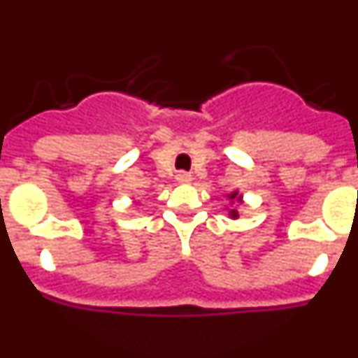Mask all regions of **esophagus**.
Masks as SVG:
<instances>
[{
    "mask_svg": "<svg viewBox=\"0 0 358 358\" xmlns=\"http://www.w3.org/2000/svg\"><path fill=\"white\" fill-rule=\"evenodd\" d=\"M176 179H177V182H189L192 181V176H189L188 172H177Z\"/></svg>",
    "mask_w": 358,
    "mask_h": 358,
    "instance_id": "esophagus-1",
    "label": "esophagus"
}]
</instances>
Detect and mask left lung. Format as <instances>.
I'll return each instance as SVG.
<instances>
[{
  "instance_id": "1",
  "label": "left lung",
  "mask_w": 358,
  "mask_h": 358,
  "mask_svg": "<svg viewBox=\"0 0 358 358\" xmlns=\"http://www.w3.org/2000/svg\"><path fill=\"white\" fill-rule=\"evenodd\" d=\"M227 197H229L231 201H238V202H240V199H242V197H240V195H238V192H233V194H229V195H227ZM229 215H231V218H236V217H238V211H236V210H231Z\"/></svg>"
}]
</instances>
